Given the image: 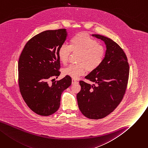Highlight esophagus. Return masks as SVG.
I'll return each instance as SVG.
<instances>
[{
	"label": "esophagus",
	"instance_id": "1",
	"mask_svg": "<svg viewBox=\"0 0 148 148\" xmlns=\"http://www.w3.org/2000/svg\"><path fill=\"white\" fill-rule=\"evenodd\" d=\"M77 83V80L76 79H75V78H73L72 79V84H74V83Z\"/></svg>",
	"mask_w": 148,
	"mask_h": 148
}]
</instances>
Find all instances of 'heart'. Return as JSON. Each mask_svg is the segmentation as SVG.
I'll return each instance as SVG.
<instances>
[{"instance_id": "1", "label": "heart", "mask_w": 148, "mask_h": 148, "mask_svg": "<svg viewBox=\"0 0 148 148\" xmlns=\"http://www.w3.org/2000/svg\"><path fill=\"white\" fill-rule=\"evenodd\" d=\"M73 52H79L77 64H71L64 70V74L73 78H77L84 74L87 70L93 71L102 64L104 56V49L96 39L86 33H80L70 40V46L63 44L58 49L60 61L66 64Z\"/></svg>"}]
</instances>
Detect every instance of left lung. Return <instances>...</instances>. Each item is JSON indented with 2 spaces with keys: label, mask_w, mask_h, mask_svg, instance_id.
<instances>
[{
  "label": "left lung",
  "mask_w": 148,
  "mask_h": 148,
  "mask_svg": "<svg viewBox=\"0 0 148 148\" xmlns=\"http://www.w3.org/2000/svg\"><path fill=\"white\" fill-rule=\"evenodd\" d=\"M92 36L105 42L106 51L101 65L85 77L95 84L80 81L81 90L77 99L79 109L86 117L99 120L113 112L123 100L130 68L125 53L116 43L99 34Z\"/></svg>",
  "instance_id": "8db88e82"
}]
</instances>
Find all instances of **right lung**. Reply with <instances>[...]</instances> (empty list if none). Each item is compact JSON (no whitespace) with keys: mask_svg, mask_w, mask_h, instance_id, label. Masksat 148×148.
<instances>
[{"mask_svg":"<svg viewBox=\"0 0 148 148\" xmlns=\"http://www.w3.org/2000/svg\"><path fill=\"white\" fill-rule=\"evenodd\" d=\"M66 37L64 28L43 32L29 39L19 56V91L29 109L39 115L49 116L56 112L62 93L71 84L69 75L49 82L61 74L58 52Z\"/></svg>","mask_w":148,"mask_h":148,"instance_id":"add662e5","label":"right lung"}]
</instances>
